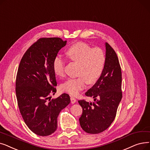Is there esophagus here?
I'll return each instance as SVG.
<instances>
[{
    "label": "esophagus",
    "mask_w": 150,
    "mask_h": 150,
    "mask_svg": "<svg viewBox=\"0 0 150 150\" xmlns=\"http://www.w3.org/2000/svg\"><path fill=\"white\" fill-rule=\"evenodd\" d=\"M71 102L72 104H74L76 102V99L75 98H74L73 96H71Z\"/></svg>",
    "instance_id": "obj_1"
}]
</instances>
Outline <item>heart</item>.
Returning a JSON list of instances; mask_svg holds the SVG:
<instances>
[{"mask_svg":"<svg viewBox=\"0 0 150 150\" xmlns=\"http://www.w3.org/2000/svg\"><path fill=\"white\" fill-rule=\"evenodd\" d=\"M67 57L77 63V77L68 79L61 85V89L71 95H77L89 84L96 83L102 75L106 62L105 54L100 47H93L83 42L71 45L66 52ZM65 60L60 57L54 58L52 68L58 77L65 76Z\"/></svg>","mask_w":150,"mask_h":150,"instance_id":"1","label":"heart"}]
</instances>
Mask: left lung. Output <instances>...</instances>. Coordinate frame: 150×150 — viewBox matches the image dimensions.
Instances as JSON below:
<instances>
[{"instance_id":"8db88e82","label":"left lung","mask_w":150,"mask_h":150,"mask_svg":"<svg viewBox=\"0 0 150 150\" xmlns=\"http://www.w3.org/2000/svg\"><path fill=\"white\" fill-rule=\"evenodd\" d=\"M106 62L103 73L85 95L94 99V103L79 100L82 108L80 125L87 133L95 134L103 132L110 126L117 114L122 98V69L117 55L106 42Z\"/></svg>"}]
</instances>
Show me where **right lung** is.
I'll return each instance as SVG.
<instances>
[{"label":"right lung","mask_w":150,"mask_h":150,"mask_svg":"<svg viewBox=\"0 0 150 150\" xmlns=\"http://www.w3.org/2000/svg\"><path fill=\"white\" fill-rule=\"evenodd\" d=\"M67 42L57 37L38 39L27 50L18 67L16 95L19 111L28 127L40 136L56 131L59 113L70 103L67 93L51 100L57 91L53 61Z\"/></svg>","instance_id":"right-lung-1"}]
</instances>
